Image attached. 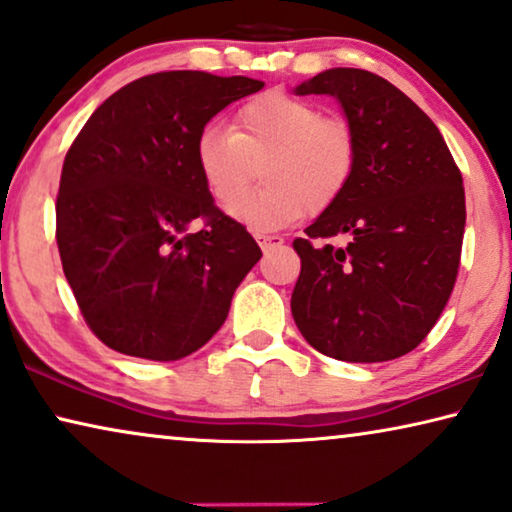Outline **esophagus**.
<instances>
[{
    "mask_svg": "<svg viewBox=\"0 0 512 512\" xmlns=\"http://www.w3.org/2000/svg\"><path fill=\"white\" fill-rule=\"evenodd\" d=\"M254 238H256V242H258V244H261V249H263V251H268V249H272V247H281V244H284V238H281V235L256 233Z\"/></svg>",
    "mask_w": 512,
    "mask_h": 512,
    "instance_id": "obj_1",
    "label": "esophagus"
}]
</instances>
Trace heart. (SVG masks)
Returning a JSON list of instances; mask_svg holds the SVG:
<instances>
[{
	"label": "heart",
	"mask_w": 512,
	"mask_h": 512,
	"mask_svg": "<svg viewBox=\"0 0 512 512\" xmlns=\"http://www.w3.org/2000/svg\"><path fill=\"white\" fill-rule=\"evenodd\" d=\"M358 157V133L346 117L323 115L316 103L286 92L244 103L233 131L205 127L196 138L207 191L251 231H274L305 212L330 210L351 187ZM258 163L264 187L245 197Z\"/></svg>",
	"instance_id": "1"
}]
</instances>
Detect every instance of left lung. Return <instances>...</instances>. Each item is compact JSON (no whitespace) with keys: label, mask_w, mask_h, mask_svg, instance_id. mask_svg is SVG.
Here are the masks:
<instances>
[{"label":"left lung","mask_w":512,"mask_h":512,"mask_svg":"<svg viewBox=\"0 0 512 512\" xmlns=\"http://www.w3.org/2000/svg\"><path fill=\"white\" fill-rule=\"evenodd\" d=\"M295 94L337 96L360 145L351 187L293 240L295 325L330 358L395 360L429 335L453 293L462 173L436 124L372 71H323ZM342 234L344 245L331 242Z\"/></svg>","instance_id":"left-lung-1"}]
</instances>
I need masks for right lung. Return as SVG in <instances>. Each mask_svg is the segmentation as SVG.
<instances>
[{"label": "right lung", "mask_w": 512, "mask_h": 512, "mask_svg": "<svg viewBox=\"0 0 512 512\" xmlns=\"http://www.w3.org/2000/svg\"><path fill=\"white\" fill-rule=\"evenodd\" d=\"M258 90L261 80L244 76L152 73L108 96L71 143L57 249L87 328L113 351L145 360L198 351L263 256L196 166L205 124Z\"/></svg>", "instance_id": "right-lung-1"}]
</instances>
